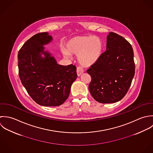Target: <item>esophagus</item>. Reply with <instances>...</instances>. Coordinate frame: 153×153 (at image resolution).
<instances>
[{"label": "esophagus", "mask_w": 153, "mask_h": 153, "mask_svg": "<svg viewBox=\"0 0 153 153\" xmlns=\"http://www.w3.org/2000/svg\"><path fill=\"white\" fill-rule=\"evenodd\" d=\"M76 71H77V74L78 76H80L84 72V70H83V68L81 67H78L77 68V70Z\"/></svg>", "instance_id": "obj_1"}]
</instances>
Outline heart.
Here are the masks:
<instances>
[{
  "mask_svg": "<svg viewBox=\"0 0 153 153\" xmlns=\"http://www.w3.org/2000/svg\"><path fill=\"white\" fill-rule=\"evenodd\" d=\"M100 38L93 35L77 36L66 43V49H62L63 55L69 57L70 54L77 55L79 62L83 65L90 66L99 60L103 51Z\"/></svg>",
  "mask_w": 153,
  "mask_h": 153,
  "instance_id": "obj_1",
  "label": "heart"
}]
</instances>
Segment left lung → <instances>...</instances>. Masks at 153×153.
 I'll use <instances>...</instances> for the list:
<instances>
[{"label":"left lung","instance_id":"obj_1","mask_svg":"<svg viewBox=\"0 0 153 153\" xmlns=\"http://www.w3.org/2000/svg\"><path fill=\"white\" fill-rule=\"evenodd\" d=\"M87 73L92 78L89 91L97 102L113 103L120 101L128 91L135 74L131 45L122 36L109 32L106 50Z\"/></svg>","mask_w":153,"mask_h":153}]
</instances>
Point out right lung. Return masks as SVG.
<instances>
[{
  "mask_svg": "<svg viewBox=\"0 0 153 153\" xmlns=\"http://www.w3.org/2000/svg\"><path fill=\"white\" fill-rule=\"evenodd\" d=\"M52 39L48 32L35 34L24 43L18 55L22 84L32 99L44 106L62 105L77 78L75 65L58 64L51 53L44 51L43 45Z\"/></svg>",
  "mask_w": 153,
  "mask_h": 153,
  "instance_id": "1",
  "label": "right lung"
}]
</instances>
